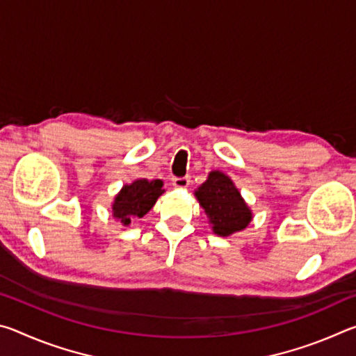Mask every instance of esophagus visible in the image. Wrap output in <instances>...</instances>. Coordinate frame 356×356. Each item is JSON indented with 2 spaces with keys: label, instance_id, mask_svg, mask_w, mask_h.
I'll return each mask as SVG.
<instances>
[{
  "label": "esophagus",
  "instance_id": "1",
  "mask_svg": "<svg viewBox=\"0 0 356 356\" xmlns=\"http://www.w3.org/2000/svg\"><path fill=\"white\" fill-rule=\"evenodd\" d=\"M172 185L176 186V188H186V186L190 185V177L185 176V177H174L172 179Z\"/></svg>",
  "mask_w": 356,
  "mask_h": 356
}]
</instances>
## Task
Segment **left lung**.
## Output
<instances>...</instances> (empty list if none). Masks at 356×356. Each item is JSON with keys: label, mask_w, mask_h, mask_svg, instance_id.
Returning a JSON list of instances; mask_svg holds the SVG:
<instances>
[{"label": "left lung", "mask_w": 356, "mask_h": 356, "mask_svg": "<svg viewBox=\"0 0 356 356\" xmlns=\"http://www.w3.org/2000/svg\"><path fill=\"white\" fill-rule=\"evenodd\" d=\"M197 201L206 212L213 232L221 237L242 231L251 221L248 206L234 186L232 180L220 171L209 174V179L196 191Z\"/></svg>", "instance_id": "1"}]
</instances>
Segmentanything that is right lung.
Segmentation results:
<instances>
[{
    "instance_id": "obj_1",
    "label": "right lung",
    "mask_w": 356,
    "mask_h": 356,
    "mask_svg": "<svg viewBox=\"0 0 356 356\" xmlns=\"http://www.w3.org/2000/svg\"><path fill=\"white\" fill-rule=\"evenodd\" d=\"M161 186H163L161 180H150L149 182L146 179L135 180L131 185H125L114 200L113 216L122 225H130L131 218H143L165 191Z\"/></svg>"
}]
</instances>
